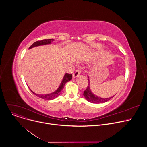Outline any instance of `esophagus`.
<instances>
[{
    "label": "esophagus",
    "instance_id": "obj_1",
    "mask_svg": "<svg viewBox=\"0 0 147 147\" xmlns=\"http://www.w3.org/2000/svg\"><path fill=\"white\" fill-rule=\"evenodd\" d=\"M80 70H76V71L73 73V78H76L79 75H80Z\"/></svg>",
    "mask_w": 147,
    "mask_h": 147
}]
</instances>
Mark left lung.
I'll return each instance as SVG.
<instances>
[{
  "instance_id": "8db88e82",
  "label": "left lung",
  "mask_w": 147,
  "mask_h": 147,
  "mask_svg": "<svg viewBox=\"0 0 147 147\" xmlns=\"http://www.w3.org/2000/svg\"><path fill=\"white\" fill-rule=\"evenodd\" d=\"M84 96L85 98L90 102L94 103H104L106 102L108 100H109L111 99L114 97V96L108 98H102L100 97L97 96L96 95H94V94L92 93L90 88V80L88 79V86L87 87V89L84 91L83 93Z\"/></svg>"
}]
</instances>
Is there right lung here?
<instances>
[{"instance_id": "1", "label": "right lung", "mask_w": 147, "mask_h": 147, "mask_svg": "<svg viewBox=\"0 0 147 147\" xmlns=\"http://www.w3.org/2000/svg\"><path fill=\"white\" fill-rule=\"evenodd\" d=\"M54 39H43L41 40H38L35 42L33 44H32V45H31L29 48V49H31L33 47H37V46H39V45H46V44H51L52 41H53ZM72 79V74H65L62 80V81L60 84V85L59 86V87L58 88V89L55 91L54 92H52L51 94H47V95H38V94H36L35 93H34L32 91H31V89L30 91L34 94H35L36 96H38L40 98L44 99H47V100H52L53 99L55 98H56V97H57L61 93V90L63 89L64 86L65 85V84L69 81L70 80H71Z\"/></svg>"}]
</instances>
